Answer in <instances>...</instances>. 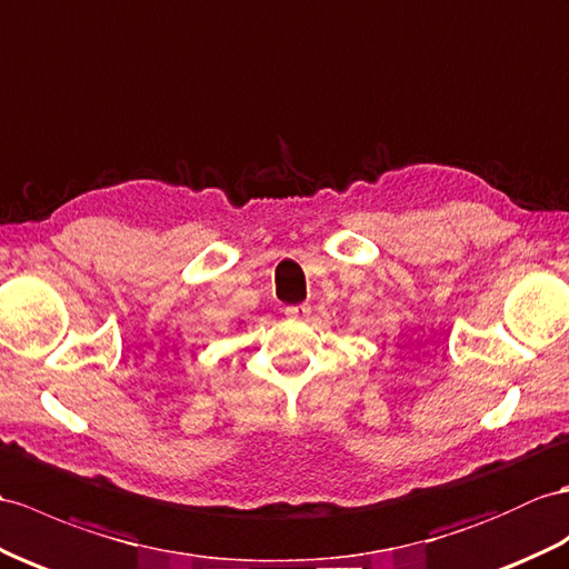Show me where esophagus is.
I'll return each mask as SVG.
<instances>
[{
    "mask_svg": "<svg viewBox=\"0 0 569 569\" xmlns=\"http://www.w3.org/2000/svg\"><path fill=\"white\" fill-rule=\"evenodd\" d=\"M309 313H311L309 303H295V307H287V309H284V316H287V318H307Z\"/></svg>",
    "mask_w": 569,
    "mask_h": 569,
    "instance_id": "obj_1",
    "label": "esophagus"
}]
</instances>
